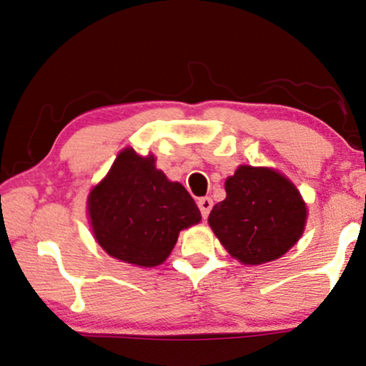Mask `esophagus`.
I'll use <instances>...</instances> for the list:
<instances>
[{
  "mask_svg": "<svg viewBox=\"0 0 366 366\" xmlns=\"http://www.w3.org/2000/svg\"><path fill=\"white\" fill-rule=\"evenodd\" d=\"M197 206H199V209H201V214H202V217H206L209 216V212H211V209H212V199L211 197H201L197 201Z\"/></svg>",
  "mask_w": 366,
  "mask_h": 366,
  "instance_id": "1",
  "label": "esophagus"
}]
</instances>
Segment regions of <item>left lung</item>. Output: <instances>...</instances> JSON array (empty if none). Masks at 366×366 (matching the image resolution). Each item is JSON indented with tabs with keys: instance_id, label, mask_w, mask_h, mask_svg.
I'll list each match as a JSON object with an SVG mask.
<instances>
[{
	"instance_id": "8db88e82",
	"label": "left lung",
	"mask_w": 366,
	"mask_h": 366,
	"mask_svg": "<svg viewBox=\"0 0 366 366\" xmlns=\"http://www.w3.org/2000/svg\"><path fill=\"white\" fill-rule=\"evenodd\" d=\"M224 189L226 199L212 207L209 226L229 255L258 265L282 257L300 238L306 204L282 174L242 165Z\"/></svg>"
}]
</instances>
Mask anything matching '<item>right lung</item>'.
I'll use <instances>...</instances> for the list:
<instances>
[{"instance_id": "add662e5", "label": "right lung", "mask_w": 366, "mask_h": 366, "mask_svg": "<svg viewBox=\"0 0 366 366\" xmlns=\"http://www.w3.org/2000/svg\"><path fill=\"white\" fill-rule=\"evenodd\" d=\"M91 226L111 257L157 267L177 243L179 231L201 221V211L179 182L155 169L152 155L124 149L89 194Z\"/></svg>"}]
</instances>
